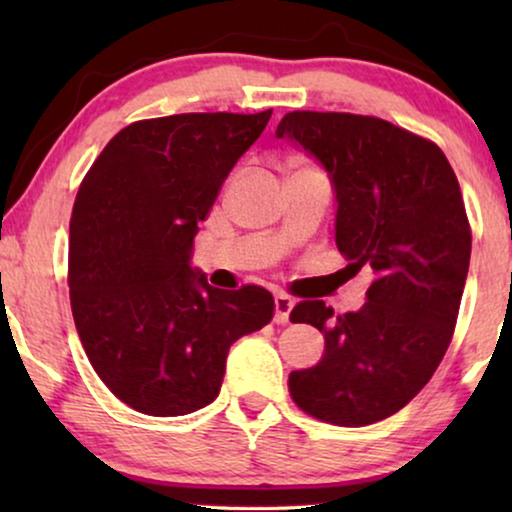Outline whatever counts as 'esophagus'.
I'll use <instances>...</instances> for the list:
<instances>
[{"label": "esophagus", "instance_id": "esophagus-1", "mask_svg": "<svg viewBox=\"0 0 512 512\" xmlns=\"http://www.w3.org/2000/svg\"><path fill=\"white\" fill-rule=\"evenodd\" d=\"M293 298L286 296V293H277L275 296V321L277 324H289L291 310H293Z\"/></svg>", "mask_w": 512, "mask_h": 512}]
</instances>
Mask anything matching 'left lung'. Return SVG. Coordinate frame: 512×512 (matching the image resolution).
Instances as JSON below:
<instances>
[{
	"label": "left lung",
	"instance_id": "1",
	"mask_svg": "<svg viewBox=\"0 0 512 512\" xmlns=\"http://www.w3.org/2000/svg\"><path fill=\"white\" fill-rule=\"evenodd\" d=\"M275 135L324 167L335 244L352 270L375 275L356 312L293 307V324L319 328L326 349L317 366L293 370L289 391L321 422L375 424L424 389L450 347L471 261L459 181L436 144L382 118L291 111Z\"/></svg>",
	"mask_w": 512,
	"mask_h": 512
}]
</instances>
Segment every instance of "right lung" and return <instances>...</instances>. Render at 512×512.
<instances>
[{"label": "right lung", "instance_id": "1", "mask_svg": "<svg viewBox=\"0 0 512 512\" xmlns=\"http://www.w3.org/2000/svg\"><path fill=\"white\" fill-rule=\"evenodd\" d=\"M270 116L137 121L83 179L69 221L74 324L95 373L132 410L205 408L221 391L230 345L272 319L270 291L214 289L191 263L198 223Z\"/></svg>", "mask_w": 512, "mask_h": 512}]
</instances>
